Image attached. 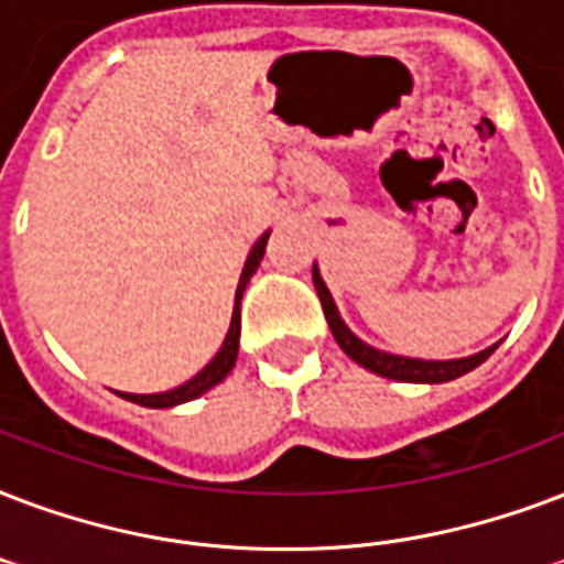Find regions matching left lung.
I'll list each match as a JSON object with an SVG mask.
<instances>
[{"instance_id":"8db88e82","label":"left lung","mask_w":564,"mask_h":564,"mask_svg":"<svg viewBox=\"0 0 564 564\" xmlns=\"http://www.w3.org/2000/svg\"><path fill=\"white\" fill-rule=\"evenodd\" d=\"M313 286L319 292L322 311H325V319H328V328L337 339V346L346 355H349L355 364H360L369 372H376L381 378H393V381H411V384H444V381H453V378L464 376L476 369L482 360H488L494 355V349L500 346H491V349L479 351V355H470V358L458 360H420V358H402V355H390V351L372 349L369 343H364L360 337H355L349 330V325L339 319V311L334 299H330L328 286L322 281L319 269L313 265Z\"/></svg>"}]
</instances>
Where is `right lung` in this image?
Masks as SVG:
<instances>
[{
	"instance_id": "1",
	"label": "right lung",
	"mask_w": 564,
	"mask_h": 564,
	"mask_svg": "<svg viewBox=\"0 0 564 564\" xmlns=\"http://www.w3.org/2000/svg\"><path fill=\"white\" fill-rule=\"evenodd\" d=\"M265 242H269V234H263L257 242H253L251 253H248V260H245V269L239 274V286H236V304H234V319H230V330H227L225 343H221V349L215 355L209 364H206L195 378H188L186 384L174 387V390H165V393H120L129 402H135V405L144 408H174L183 405V402H192V399L204 397L206 390H213L218 381H225L227 372L234 369L236 355H239V328H242V313H239V304H242V292L251 281V274L257 272V265L263 260L265 253Z\"/></svg>"
}]
</instances>
